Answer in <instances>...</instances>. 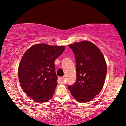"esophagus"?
Instances as JSON below:
<instances>
[{
    "label": "esophagus",
    "mask_w": 126,
    "mask_h": 126,
    "mask_svg": "<svg viewBox=\"0 0 126 126\" xmlns=\"http://www.w3.org/2000/svg\"><path fill=\"white\" fill-rule=\"evenodd\" d=\"M63 79H64V77H60L59 78V81H60V83H63Z\"/></svg>",
    "instance_id": "34e87169"
}]
</instances>
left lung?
<instances>
[{
  "mask_svg": "<svg viewBox=\"0 0 126 126\" xmlns=\"http://www.w3.org/2000/svg\"><path fill=\"white\" fill-rule=\"evenodd\" d=\"M76 57L77 81L67 87L79 102L93 99L105 83L107 65L102 53L92 42L82 41L69 45Z\"/></svg>",
  "mask_w": 126,
  "mask_h": 126,
  "instance_id": "8db88e82",
  "label": "left lung"
}]
</instances>
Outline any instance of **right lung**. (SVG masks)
<instances>
[{"mask_svg":"<svg viewBox=\"0 0 126 126\" xmlns=\"http://www.w3.org/2000/svg\"><path fill=\"white\" fill-rule=\"evenodd\" d=\"M64 46L39 44L23 56L18 77L23 90L37 102H46L53 95L57 85L54 61L63 53Z\"/></svg>","mask_w":126,"mask_h":126,"instance_id":"obj_1","label":"right lung"}]
</instances>
